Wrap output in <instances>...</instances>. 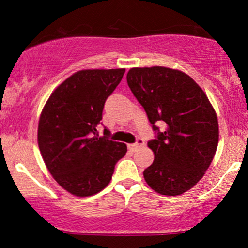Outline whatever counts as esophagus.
Wrapping results in <instances>:
<instances>
[{"mask_svg":"<svg viewBox=\"0 0 248 248\" xmlns=\"http://www.w3.org/2000/svg\"><path fill=\"white\" fill-rule=\"evenodd\" d=\"M143 144H144V140H143V139L139 138L138 140H136V143L128 144V148H129L130 150H133V152H135V150L138 149V148H140L141 146H143Z\"/></svg>","mask_w":248,"mask_h":248,"instance_id":"34e87169","label":"esophagus"}]
</instances>
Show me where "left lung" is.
<instances>
[{
    "label": "left lung",
    "mask_w": 248,
    "mask_h": 248,
    "mask_svg": "<svg viewBox=\"0 0 248 248\" xmlns=\"http://www.w3.org/2000/svg\"><path fill=\"white\" fill-rule=\"evenodd\" d=\"M127 82L156 134L148 142L155 158L143 171L144 179L161 195L184 193L203 177L217 150L215 109L197 82L182 71L134 67Z\"/></svg>",
    "instance_id": "obj_1"
}]
</instances>
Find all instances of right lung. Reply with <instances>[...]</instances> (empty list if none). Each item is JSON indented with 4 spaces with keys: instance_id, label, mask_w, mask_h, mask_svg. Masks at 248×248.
I'll return each mask as SVG.
<instances>
[{
    "instance_id": "obj_1",
    "label": "right lung",
    "mask_w": 248,
    "mask_h": 248,
    "mask_svg": "<svg viewBox=\"0 0 248 248\" xmlns=\"http://www.w3.org/2000/svg\"><path fill=\"white\" fill-rule=\"evenodd\" d=\"M124 69L82 70L53 91L41 114L38 146L57 183L78 197L108 186L127 146L96 130L107 98L120 84Z\"/></svg>"
}]
</instances>
